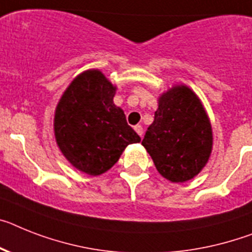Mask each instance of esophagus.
<instances>
[{
  "mask_svg": "<svg viewBox=\"0 0 252 252\" xmlns=\"http://www.w3.org/2000/svg\"><path fill=\"white\" fill-rule=\"evenodd\" d=\"M134 130H136V132L138 133L139 137L143 136V128H142V126H134Z\"/></svg>",
  "mask_w": 252,
  "mask_h": 252,
  "instance_id": "1",
  "label": "esophagus"
}]
</instances>
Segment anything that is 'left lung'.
Masks as SVG:
<instances>
[{"mask_svg":"<svg viewBox=\"0 0 252 252\" xmlns=\"http://www.w3.org/2000/svg\"><path fill=\"white\" fill-rule=\"evenodd\" d=\"M142 145L170 182L189 181L201 172L211 154L213 133L201 101L188 87H173L161 94Z\"/></svg>","mask_w":252,"mask_h":252,"instance_id":"left-lung-1","label":"left lung"}]
</instances>
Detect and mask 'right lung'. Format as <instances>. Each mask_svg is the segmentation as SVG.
Returning <instances> with one entry per match:
<instances>
[{"label":"right lung","instance_id":"1","mask_svg":"<svg viewBox=\"0 0 252 252\" xmlns=\"http://www.w3.org/2000/svg\"><path fill=\"white\" fill-rule=\"evenodd\" d=\"M115 87L101 71L78 75L61 97L55 113V137L65 158L80 172L100 175L141 137L113 102Z\"/></svg>","mask_w":252,"mask_h":252}]
</instances>
